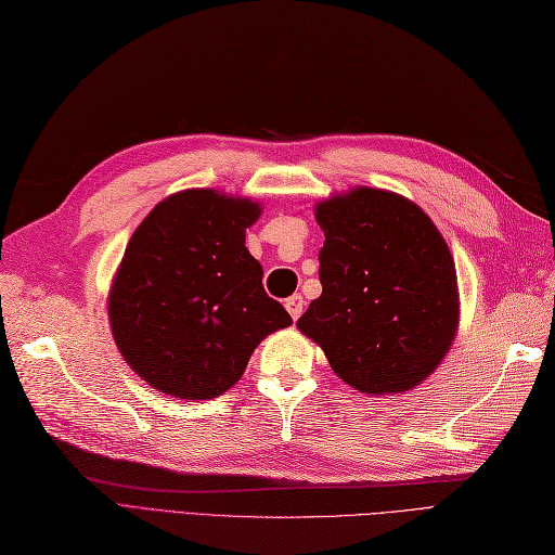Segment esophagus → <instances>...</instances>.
<instances>
[{
    "instance_id": "esophagus-1",
    "label": "esophagus",
    "mask_w": 555,
    "mask_h": 555,
    "mask_svg": "<svg viewBox=\"0 0 555 555\" xmlns=\"http://www.w3.org/2000/svg\"><path fill=\"white\" fill-rule=\"evenodd\" d=\"M285 309H288V313H291L293 320H297V318L301 315V311H304V299H301V295H293V297L285 299Z\"/></svg>"
}]
</instances>
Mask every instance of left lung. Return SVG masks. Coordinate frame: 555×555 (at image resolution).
<instances>
[{
    "instance_id": "left-lung-1",
    "label": "left lung",
    "mask_w": 555,
    "mask_h": 555,
    "mask_svg": "<svg viewBox=\"0 0 555 555\" xmlns=\"http://www.w3.org/2000/svg\"><path fill=\"white\" fill-rule=\"evenodd\" d=\"M315 219L325 232L323 295L297 327L364 395L415 387L459 323L456 270L438 228L415 203L366 186L320 203Z\"/></svg>"
}]
</instances>
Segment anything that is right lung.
I'll list each match as a JSON object with an SVG mask.
<instances>
[{
    "mask_svg": "<svg viewBox=\"0 0 555 555\" xmlns=\"http://www.w3.org/2000/svg\"><path fill=\"white\" fill-rule=\"evenodd\" d=\"M258 217L251 201L193 189L158 203L133 232L108 311L124 360L154 389L219 397L262 338L293 323L244 246Z\"/></svg>",
    "mask_w": 555,
    "mask_h": 555,
    "instance_id": "right-lung-1",
    "label": "right lung"
}]
</instances>
